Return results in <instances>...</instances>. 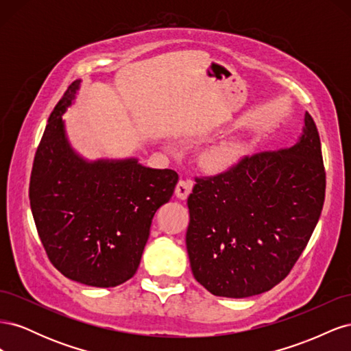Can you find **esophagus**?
Returning <instances> with one entry per match:
<instances>
[{"mask_svg": "<svg viewBox=\"0 0 351 351\" xmlns=\"http://www.w3.org/2000/svg\"><path fill=\"white\" fill-rule=\"evenodd\" d=\"M192 187H193V183L190 182V180H183L182 178L176 186V196L178 199H183V200L187 199L190 192H192Z\"/></svg>", "mask_w": 351, "mask_h": 351, "instance_id": "1", "label": "esophagus"}]
</instances>
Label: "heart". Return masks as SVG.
Segmentation results:
<instances>
[{
	"label": "heart",
	"instance_id": "1",
	"mask_svg": "<svg viewBox=\"0 0 351 351\" xmlns=\"http://www.w3.org/2000/svg\"><path fill=\"white\" fill-rule=\"evenodd\" d=\"M232 156H234V149L228 145H222L205 154V162L209 168H222L231 161Z\"/></svg>",
	"mask_w": 351,
	"mask_h": 351
}]
</instances>
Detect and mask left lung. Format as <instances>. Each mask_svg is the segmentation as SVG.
Returning <instances> with one entry per match:
<instances>
[{"instance_id":"1","label":"left lung","mask_w":351,"mask_h":351,"mask_svg":"<svg viewBox=\"0 0 351 351\" xmlns=\"http://www.w3.org/2000/svg\"><path fill=\"white\" fill-rule=\"evenodd\" d=\"M195 182L186 246L196 281L231 299L274 289L300 258L324 208L326 176L312 115L304 114L294 146L244 155Z\"/></svg>"}]
</instances>
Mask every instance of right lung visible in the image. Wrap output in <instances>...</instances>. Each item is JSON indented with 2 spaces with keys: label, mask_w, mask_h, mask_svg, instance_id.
Wrapping results in <instances>:
<instances>
[{
  "label": "right lung",
  "mask_w": 351,
  "mask_h": 351,
  "mask_svg": "<svg viewBox=\"0 0 351 351\" xmlns=\"http://www.w3.org/2000/svg\"><path fill=\"white\" fill-rule=\"evenodd\" d=\"M80 80L51 112L35 154L29 200L49 262L64 277L115 287L139 268L155 212L171 199L178 174L127 161L86 162L71 151L62 114Z\"/></svg>",
  "instance_id": "obj_1"
}]
</instances>
